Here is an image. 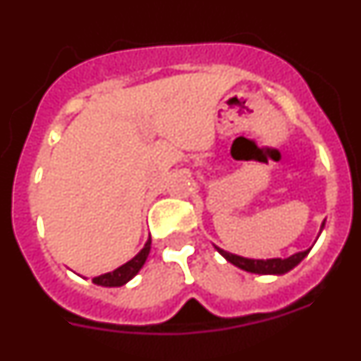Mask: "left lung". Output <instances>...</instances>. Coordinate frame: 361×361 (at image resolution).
I'll list each match as a JSON object with an SVG mask.
<instances>
[{
	"instance_id": "1",
	"label": "left lung",
	"mask_w": 361,
	"mask_h": 361,
	"mask_svg": "<svg viewBox=\"0 0 361 361\" xmlns=\"http://www.w3.org/2000/svg\"><path fill=\"white\" fill-rule=\"evenodd\" d=\"M322 228H324V226H322ZM216 251H219V253L228 260V262H231L233 266L240 267V269L244 271H250V273H257V275H283V273L291 271L295 266H298V264L304 260L305 255L309 253L307 250V251H300V253L291 255L289 258L255 260V258H244V257H238V255L228 253V251L220 250V247H216Z\"/></svg>"
}]
</instances>
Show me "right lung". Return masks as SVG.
<instances>
[{
	"label": "right lung",
	"mask_w": 361,
	"mask_h": 361,
	"mask_svg": "<svg viewBox=\"0 0 361 361\" xmlns=\"http://www.w3.org/2000/svg\"><path fill=\"white\" fill-rule=\"evenodd\" d=\"M149 250H152V238H148L145 247H142V250L139 251V255H135L130 262L123 264V266L117 267V269L111 271V273H104V275L101 276H95V279H92V282L97 283V286H103V288H119V286H124V283L130 282V280L139 273V269L145 266L146 258H148L149 255Z\"/></svg>",
	"instance_id": "right-lung-1"
}]
</instances>
